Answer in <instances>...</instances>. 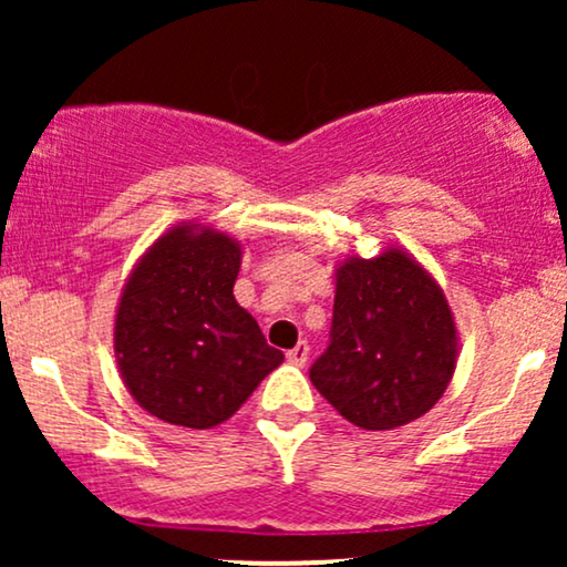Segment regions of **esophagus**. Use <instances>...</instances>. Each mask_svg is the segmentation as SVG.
<instances>
[{
    "mask_svg": "<svg viewBox=\"0 0 567 567\" xmlns=\"http://www.w3.org/2000/svg\"><path fill=\"white\" fill-rule=\"evenodd\" d=\"M288 360L292 362V365H306V360H309V343L298 341L296 347L288 351Z\"/></svg>",
    "mask_w": 567,
    "mask_h": 567,
    "instance_id": "obj_1",
    "label": "esophagus"
}]
</instances>
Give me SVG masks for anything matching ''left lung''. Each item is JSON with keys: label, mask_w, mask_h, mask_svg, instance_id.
I'll list each match as a JSON object with an SVG mask.
<instances>
[{"label": "left lung", "mask_w": 567, "mask_h": 567, "mask_svg": "<svg viewBox=\"0 0 567 567\" xmlns=\"http://www.w3.org/2000/svg\"><path fill=\"white\" fill-rule=\"evenodd\" d=\"M455 368V324L432 277L402 250L338 269L330 341L309 368L354 426H405L437 405Z\"/></svg>", "instance_id": "8db88e82"}]
</instances>
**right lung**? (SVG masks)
<instances>
[{"label":"right lung","mask_w":567,"mask_h":567,"mask_svg":"<svg viewBox=\"0 0 567 567\" xmlns=\"http://www.w3.org/2000/svg\"><path fill=\"white\" fill-rule=\"evenodd\" d=\"M239 245L178 226L130 275L116 309L122 379L159 421L210 429L226 421L285 354L234 301Z\"/></svg>","instance_id":"1"}]
</instances>
